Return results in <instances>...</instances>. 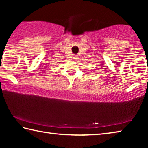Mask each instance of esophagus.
<instances>
[{"label":"esophagus","mask_w":148,"mask_h":148,"mask_svg":"<svg viewBox=\"0 0 148 148\" xmlns=\"http://www.w3.org/2000/svg\"><path fill=\"white\" fill-rule=\"evenodd\" d=\"M77 56L76 55H74V57H73V58H74V59H77Z\"/></svg>","instance_id":"34e87169"}]
</instances>
